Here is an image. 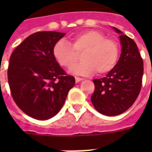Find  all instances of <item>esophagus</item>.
<instances>
[{"label": "esophagus", "instance_id": "obj_1", "mask_svg": "<svg viewBox=\"0 0 152 152\" xmlns=\"http://www.w3.org/2000/svg\"><path fill=\"white\" fill-rule=\"evenodd\" d=\"M75 80H76V83H78L80 81L83 80V78H80V77H75Z\"/></svg>", "mask_w": 152, "mask_h": 152}]
</instances>
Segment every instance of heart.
<instances>
[{"mask_svg": "<svg viewBox=\"0 0 152 152\" xmlns=\"http://www.w3.org/2000/svg\"><path fill=\"white\" fill-rule=\"evenodd\" d=\"M82 53L81 63L71 66L69 72L75 75L90 76L111 72L119 58V46L114 40L106 38L97 30H86L70 38L57 41L53 49L54 58L60 66L68 67Z\"/></svg>", "mask_w": 152, "mask_h": 152, "instance_id": "1", "label": "heart"}]
</instances>
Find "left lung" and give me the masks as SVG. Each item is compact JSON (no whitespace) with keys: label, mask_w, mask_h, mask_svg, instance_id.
Returning <instances> with one entry per match:
<instances>
[{"label":"left lung","mask_w":152,"mask_h":152,"mask_svg":"<svg viewBox=\"0 0 152 152\" xmlns=\"http://www.w3.org/2000/svg\"><path fill=\"white\" fill-rule=\"evenodd\" d=\"M113 29L120 34L121 57L106 77L93 80L95 89L91 96L94 108L108 116L121 114L134 104L143 75V62L136 43L119 29Z\"/></svg>","instance_id":"1"}]
</instances>
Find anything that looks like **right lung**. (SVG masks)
<instances>
[{"mask_svg":"<svg viewBox=\"0 0 152 152\" xmlns=\"http://www.w3.org/2000/svg\"><path fill=\"white\" fill-rule=\"evenodd\" d=\"M65 33L38 31L30 35L12 53L8 81L13 99L25 114L48 120L63 107L75 78L66 76L53 54Z\"/></svg>","mask_w":152,"mask_h":152,"instance_id":"1","label":"right lung"}]
</instances>
